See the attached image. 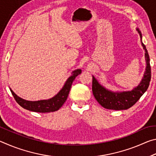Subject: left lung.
Instances as JSON below:
<instances>
[{"label":"left lung","mask_w":156,"mask_h":156,"mask_svg":"<svg viewBox=\"0 0 156 156\" xmlns=\"http://www.w3.org/2000/svg\"><path fill=\"white\" fill-rule=\"evenodd\" d=\"M136 31L140 36L142 46L143 47L145 51L144 57L147 65L143 77L138 85L131 91H113L100 84L97 79L94 76H93V81H92L93 94L98 103L105 109L112 110L127 109L133 106L140 98V97L145 93V91L149 87L151 77L149 56L146 47L142 43L141 31L138 28H136Z\"/></svg>","instance_id":"left-lung-1"}]
</instances>
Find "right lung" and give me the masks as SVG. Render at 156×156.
Returning <instances> with one entry per match:
<instances>
[{
	"instance_id": "obj_1",
	"label": "right lung",
	"mask_w": 156,
	"mask_h": 156,
	"mask_svg": "<svg viewBox=\"0 0 156 156\" xmlns=\"http://www.w3.org/2000/svg\"><path fill=\"white\" fill-rule=\"evenodd\" d=\"M82 70L80 69H77L73 71L72 75L67 78L62 88L60 89L58 93L55 95L54 97L47 100H37V101L26 100L18 96L12 90L11 88L9 89L16 101L18 102V104L20 106L24 108V109L31 111V112L39 113L54 112L58 110L65 103L68 97L69 93L72 83L75 80L76 76L80 74Z\"/></svg>"
}]
</instances>
